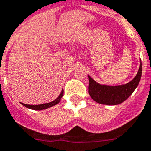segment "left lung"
I'll return each mask as SVG.
<instances>
[{
	"label": "left lung",
	"mask_w": 151,
	"mask_h": 151,
	"mask_svg": "<svg viewBox=\"0 0 151 151\" xmlns=\"http://www.w3.org/2000/svg\"><path fill=\"white\" fill-rule=\"evenodd\" d=\"M142 75V63L136 76L130 81L125 85L110 86V85H100L95 81L90 76L89 85H88V92L92 99L96 103L105 105H117L123 103L129 98L132 92L135 91L138 86Z\"/></svg>",
	"instance_id": "8db88e82"
}]
</instances>
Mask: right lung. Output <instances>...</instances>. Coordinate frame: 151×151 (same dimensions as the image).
Segmentation results:
<instances>
[{
	"label": "right lung",
	"instance_id": "add662e5",
	"mask_svg": "<svg viewBox=\"0 0 151 151\" xmlns=\"http://www.w3.org/2000/svg\"><path fill=\"white\" fill-rule=\"evenodd\" d=\"M63 96V90H62L61 93L59 95V96L57 97L56 99H55L54 101L50 102V103H44V104H40V105H29V104H25V103H22V105H23L26 107L29 108V109H32V110H45V109H47V108H49L51 106H53L56 105L59 103V101L61 99V98Z\"/></svg>",
	"mask_w": 151,
	"mask_h": 151
}]
</instances>
